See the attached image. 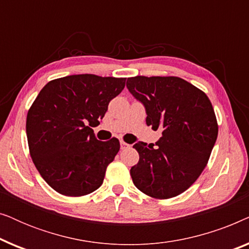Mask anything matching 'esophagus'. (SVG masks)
<instances>
[{
    "instance_id": "obj_1",
    "label": "esophagus",
    "mask_w": 249,
    "mask_h": 249,
    "mask_svg": "<svg viewBox=\"0 0 249 249\" xmlns=\"http://www.w3.org/2000/svg\"><path fill=\"white\" fill-rule=\"evenodd\" d=\"M129 146H130V145L127 144V142H124V141H121V142H120V148H121V149H125V148H128Z\"/></svg>"
}]
</instances>
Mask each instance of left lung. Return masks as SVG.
<instances>
[{"mask_svg": "<svg viewBox=\"0 0 249 249\" xmlns=\"http://www.w3.org/2000/svg\"><path fill=\"white\" fill-rule=\"evenodd\" d=\"M127 88L144 105L146 124L161 130L156 147L138 142L132 182L146 195L166 199L196 181L216 142L215 113L205 93L178 77L128 78Z\"/></svg>", "mask_w": 249, "mask_h": 249, "instance_id": "1", "label": "left lung"}]
</instances>
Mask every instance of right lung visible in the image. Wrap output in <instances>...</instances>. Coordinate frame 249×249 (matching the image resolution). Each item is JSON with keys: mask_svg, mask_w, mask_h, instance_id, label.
<instances>
[{"mask_svg": "<svg viewBox=\"0 0 249 249\" xmlns=\"http://www.w3.org/2000/svg\"><path fill=\"white\" fill-rule=\"evenodd\" d=\"M124 84L125 78L72 74L39 91L27 114V139L34 164L55 192L78 197L102 186L120 142L98 141L90 127L100 124Z\"/></svg>", "mask_w": 249, "mask_h": 249, "instance_id": "right-lung-1", "label": "right lung"}]
</instances>
